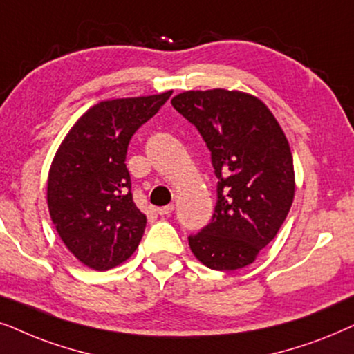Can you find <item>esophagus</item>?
<instances>
[{
	"mask_svg": "<svg viewBox=\"0 0 354 354\" xmlns=\"http://www.w3.org/2000/svg\"><path fill=\"white\" fill-rule=\"evenodd\" d=\"M173 210H174V205L173 204L165 205V207H155V212H157L158 215H168V214H171Z\"/></svg>",
	"mask_w": 354,
	"mask_h": 354,
	"instance_id": "34e87169",
	"label": "esophagus"
}]
</instances>
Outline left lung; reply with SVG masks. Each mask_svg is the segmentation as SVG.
I'll use <instances>...</instances> for the list:
<instances>
[{
    "label": "left lung",
    "instance_id": "1",
    "mask_svg": "<svg viewBox=\"0 0 354 354\" xmlns=\"http://www.w3.org/2000/svg\"><path fill=\"white\" fill-rule=\"evenodd\" d=\"M171 105L199 129L218 178L214 216L187 238L191 251L214 270L246 267L277 236L293 204L288 139L266 103L248 92L187 91Z\"/></svg>",
    "mask_w": 354,
    "mask_h": 354
}]
</instances>
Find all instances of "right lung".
Listing matches in <instances>:
<instances>
[{
	"label": "right lung",
	"mask_w": 354,
	"mask_h": 354,
	"mask_svg": "<svg viewBox=\"0 0 354 354\" xmlns=\"http://www.w3.org/2000/svg\"><path fill=\"white\" fill-rule=\"evenodd\" d=\"M171 93L98 102L56 150L46 183L51 221L69 252L93 270L126 262L142 239L147 216L133 201L126 153Z\"/></svg>",
	"instance_id": "right-lung-1"
}]
</instances>
